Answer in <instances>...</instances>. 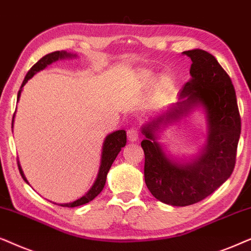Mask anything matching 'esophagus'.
Segmentation results:
<instances>
[{"instance_id":"esophagus-1","label":"esophagus","mask_w":251,"mask_h":251,"mask_svg":"<svg viewBox=\"0 0 251 251\" xmlns=\"http://www.w3.org/2000/svg\"><path fill=\"white\" fill-rule=\"evenodd\" d=\"M127 138L129 141H136L139 139V129L135 126H132L127 129Z\"/></svg>"}]
</instances>
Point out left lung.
I'll use <instances>...</instances> for the list:
<instances>
[{
	"label": "left lung",
	"mask_w": 251,
	"mask_h": 251,
	"mask_svg": "<svg viewBox=\"0 0 251 251\" xmlns=\"http://www.w3.org/2000/svg\"><path fill=\"white\" fill-rule=\"evenodd\" d=\"M183 53L192 59V79L182 87L180 102L142 128L146 139L141 142L147 187L160 202L175 206L202 201L229 178L241 133V117L229 75L208 51L194 49ZM198 104L205 106L208 117V146L192 165H178L165 156L153 132L162 120H176Z\"/></svg>",
	"instance_id": "1"
}]
</instances>
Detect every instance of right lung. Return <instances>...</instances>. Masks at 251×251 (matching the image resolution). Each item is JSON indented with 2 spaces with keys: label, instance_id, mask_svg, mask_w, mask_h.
<instances>
[{
  "label": "right lung",
  "instance_id": "obj_1",
  "mask_svg": "<svg viewBox=\"0 0 251 251\" xmlns=\"http://www.w3.org/2000/svg\"><path fill=\"white\" fill-rule=\"evenodd\" d=\"M70 56H71V53H68L65 51H53V52L48 53V55L43 56V57L40 59V61L36 62L35 64L33 65L31 69H29L27 75H26L24 81H23V83H22L21 89H19V92H18V96H17L18 100H19V96H21L22 88L24 87L25 83L27 82V80L31 79L36 72H39L40 70H43L47 65L51 64L52 62L57 61L58 58L70 57ZM13 117H15V115H13ZM12 124H13V120H12ZM125 145H126V132L124 131V129L113 132L110 135L106 136L105 141H104V143H103L101 166H100V171H99L98 178H96V181L94 182V185H93L92 188L89 189V192L87 193L85 196H82L81 199L76 200V201L72 202V203H66V204H59V205H61V206H68V208H75V206L86 204V203L93 201V200H94L96 196H98L99 194L102 192V189L104 188L106 175H108L109 170H110V168H111L113 160L116 159L117 155H118L123 147H125ZM18 169H19V172H21V175L23 176V179H24L25 181L27 182V180H26L24 173H23V170L21 168V165H19V163H18Z\"/></svg>",
  "mask_w": 251,
  "mask_h": 251
}]
</instances>
